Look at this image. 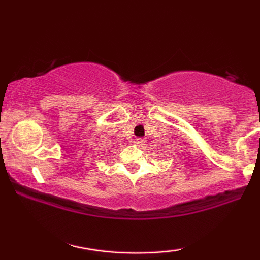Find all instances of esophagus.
<instances>
[{"mask_svg": "<svg viewBox=\"0 0 260 260\" xmlns=\"http://www.w3.org/2000/svg\"><path fill=\"white\" fill-rule=\"evenodd\" d=\"M134 144L138 145V147H139V145L143 144V139H136V140H134Z\"/></svg>", "mask_w": 260, "mask_h": 260, "instance_id": "1", "label": "esophagus"}]
</instances>
